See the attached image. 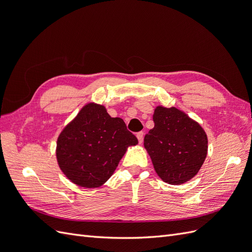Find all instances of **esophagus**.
Listing matches in <instances>:
<instances>
[{
	"mask_svg": "<svg viewBox=\"0 0 252 252\" xmlns=\"http://www.w3.org/2000/svg\"><path fill=\"white\" fill-rule=\"evenodd\" d=\"M136 138H138L139 143L142 144V143H143V140H144V132H143V131H140V132L136 133Z\"/></svg>",
	"mask_w": 252,
	"mask_h": 252,
	"instance_id": "obj_1",
	"label": "esophagus"
}]
</instances>
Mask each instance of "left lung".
I'll use <instances>...</instances> for the list:
<instances>
[{"label":"left lung","instance_id":"obj_1","mask_svg":"<svg viewBox=\"0 0 252 252\" xmlns=\"http://www.w3.org/2000/svg\"><path fill=\"white\" fill-rule=\"evenodd\" d=\"M154 122L155 127L145 135L144 146L158 177L171 185L192 179L207 156L204 129L175 107L158 106Z\"/></svg>","mask_w":252,"mask_h":252}]
</instances>
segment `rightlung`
Instances as JSON below:
<instances>
[{
	"mask_svg": "<svg viewBox=\"0 0 252 252\" xmlns=\"http://www.w3.org/2000/svg\"><path fill=\"white\" fill-rule=\"evenodd\" d=\"M138 139L121 118H111L102 105L84 106L61 132L57 158L61 170L85 188L103 185L116 170L128 146Z\"/></svg>",
	"mask_w": 252,
	"mask_h": 252,
	"instance_id": "right-lung-1",
	"label": "right lung"
}]
</instances>
